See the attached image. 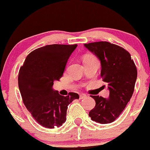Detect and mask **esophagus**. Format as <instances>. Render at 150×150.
Masks as SVG:
<instances>
[{"label":"esophagus","mask_w":150,"mask_h":150,"mask_svg":"<svg viewBox=\"0 0 150 150\" xmlns=\"http://www.w3.org/2000/svg\"><path fill=\"white\" fill-rule=\"evenodd\" d=\"M87 96L86 95V94H81V95H80V99H83V98H86Z\"/></svg>","instance_id":"esophagus-1"}]
</instances>
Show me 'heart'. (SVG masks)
Returning <instances> with one entry per match:
<instances>
[{
	"label": "heart",
	"mask_w": 150,
	"mask_h": 150,
	"mask_svg": "<svg viewBox=\"0 0 150 150\" xmlns=\"http://www.w3.org/2000/svg\"><path fill=\"white\" fill-rule=\"evenodd\" d=\"M87 56H90V55H87V56H86V57H87Z\"/></svg>",
	"instance_id": "obj_1"
}]
</instances>
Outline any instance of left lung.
Masks as SVG:
<instances>
[{"label":"left lung","instance_id":"left-lung-1","mask_svg":"<svg viewBox=\"0 0 150 150\" xmlns=\"http://www.w3.org/2000/svg\"><path fill=\"white\" fill-rule=\"evenodd\" d=\"M101 61V77L108 84V98L92 96L96 106L89 113L92 120L110 123L123 111L134 93L137 71L128 51L108 42L84 44Z\"/></svg>","mask_w":150,"mask_h":150}]
</instances>
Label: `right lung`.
Masks as SVG:
<instances>
[{
	"mask_svg": "<svg viewBox=\"0 0 150 150\" xmlns=\"http://www.w3.org/2000/svg\"><path fill=\"white\" fill-rule=\"evenodd\" d=\"M76 47L77 44H53L36 48L20 67L18 81L23 102L43 127H60L67 120L68 105L79 98L75 93L63 96L52 89L54 81L63 76L67 60Z\"/></svg>",
	"mask_w": 150,
	"mask_h": 150,
	"instance_id": "right-lung-1",
	"label": "right lung"
}]
</instances>
